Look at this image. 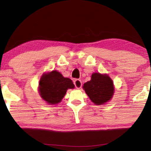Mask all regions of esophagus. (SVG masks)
<instances>
[{
  "instance_id": "1",
  "label": "esophagus",
  "mask_w": 151,
  "mask_h": 151,
  "mask_svg": "<svg viewBox=\"0 0 151 151\" xmlns=\"http://www.w3.org/2000/svg\"><path fill=\"white\" fill-rule=\"evenodd\" d=\"M74 86H75L76 88H77V89H80L81 87V85H82V83H81V81L80 79H75V80L74 81Z\"/></svg>"
}]
</instances>
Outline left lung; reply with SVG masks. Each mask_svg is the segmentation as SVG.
<instances>
[{"instance_id":"obj_1","label":"left lung","mask_w":151,"mask_h":151,"mask_svg":"<svg viewBox=\"0 0 151 151\" xmlns=\"http://www.w3.org/2000/svg\"><path fill=\"white\" fill-rule=\"evenodd\" d=\"M84 91L95 104H103L112 98L114 84L108 75L94 73L91 80L84 83Z\"/></svg>"}]
</instances>
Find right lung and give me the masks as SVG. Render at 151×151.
I'll return each instance as SVG.
<instances>
[{
    "label": "right lung",
    "instance_id": "right-lung-1",
    "mask_svg": "<svg viewBox=\"0 0 151 151\" xmlns=\"http://www.w3.org/2000/svg\"><path fill=\"white\" fill-rule=\"evenodd\" d=\"M74 85L69 78H65L60 72L52 71L45 74L40 81V94L50 104H55L61 101L67 90L73 89Z\"/></svg>",
    "mask_w": 151,
    "mask_h": 151
}]
</instances>
